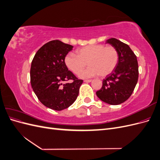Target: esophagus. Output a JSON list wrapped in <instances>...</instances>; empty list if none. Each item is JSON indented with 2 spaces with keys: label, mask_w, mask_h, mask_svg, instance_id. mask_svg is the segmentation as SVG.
Returning a JSON list of instances; mask_svg holds the SVG:
<instances>
[{
  "label": "esophagus",
  "mask_w": 160,
  "mask_h": 160,
  "mask_svg": "<svg viewBox=\"0 0 160 160\" xmlns=\"http://www.w3.org/2000/svg\"><path fill=\"white\" fill-rule=\"evenodd\" d=\"M91 79H85L84 80V82L85 83H90V82H91Z\"/></svg>",
  "instance_id": "1"
}]
</instances>
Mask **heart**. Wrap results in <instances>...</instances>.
I'll list each match as a JSON object with an SVG mask.
<instances>
[{"instance_id":"b5f03b06","label":"heart","mask_w":160,"mask_h":160,"mask_svg":"<svg viewBox=\"0 0 160 160\" xmlns=\"http://www.w3.org/2000/svg\"><path fill=\"white\" fill-rule=\"evenodd\" d=\"M76 54L69 52L64 59L67 68L75 74H79L88 64V69L79 74L81 78H88L99 74L106 76L117 67L119 52L114 47L103 45H88L77 49Z\"/></svg>"}]
</instances>
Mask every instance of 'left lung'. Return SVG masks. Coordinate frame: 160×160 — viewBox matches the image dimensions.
Here are the masks:
<instances>
[{
    "label": "left lung",
    "mask_w": 160,
    "mask_h": 160,
    "mask_svg": "<svg viewBox=\"0 0 160 160\" xmlns=\"http://www.w3.org/2000/svg\"><path fill=\"white\" fill-rule=\"evenodd\" d=\"M107 43L114 47L119 52V62L113 71L103 80V85L96 95L103 102L119 105L132 95L138 80L137 57L129 45L116 39L109 38Z\"/></svg>",
    "instance_id": "1"
}]
</instances>
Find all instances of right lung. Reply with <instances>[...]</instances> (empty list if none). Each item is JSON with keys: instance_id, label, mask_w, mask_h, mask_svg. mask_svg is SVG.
Here are the masks:
<instances>
[{"instance_id": "add662e5", "label": "right lung", "mask_w": 160, "mask_h": 160, "mask_svg": "<svg viewBox=\"0 0 160 160\" xmlns=\"http://www.w3.org/2000/svg\"><path fill=\"white\" fill-rule=\"evenodd\" d=\"M71 45L59 40L42 46L31 62L30 76L33 91L38 100L51 109L61 111L75 102L83 80L68 70L65 57L72 49ZM72 80L71 83L63 84Z\"/></svg>"}]
</instances>
